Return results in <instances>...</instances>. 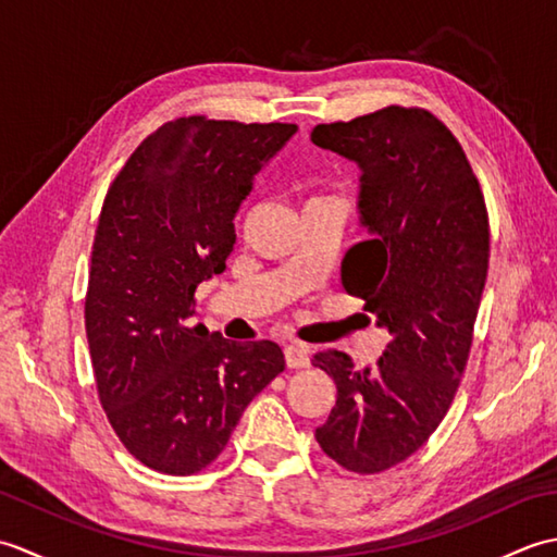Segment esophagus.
<instances>
[{
    "label": "esophagus",
    "instance_id": "34e87169",
    "mask_svg": "<svg viewBox=\"0 0 557 557\" xmlns=\"http://www.w3.org/2000/svg\"><path fill=\"white\" fill-rule=\"evenodd\" d=\"M285 361L289 369H309L311 366V357H309V349L304 345H287L285 347Z\"/></svg>",
    "mask_w": 557,
    "mask_h": 557
}]
</instances>
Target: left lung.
Masks as SVG:
<instances>
[{
  "label": "left lung",
  "mask_w": 557,
  "mask_h": 557,
  "mask_svg": "<svg viewBox=\"0 0 557 557\" xmlns=\"http://www.w3.org/2000/svg\"><path fill=\"white\" fill-rule=\"evenodd\" d=\"M311 140L361 168L371 239L342 260V287L389 333L369 369L315 354L337 385L315 441L347 471L377 474L417 453L453 405L486 287L488 210L459 140L429 110L389 104L318 124Z\"/></svg>",
  "instance_id": "8db88e82"
}]
</instances>
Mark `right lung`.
<instances>
[{"mask_svg":"<svg viewBox=\"0 0 557 557\" xmlns=\"http://www.w3.org/2000/svg\"><path fill=\"white\" fill-rule=\"evenodd\" d=\"M297 124L176 116L126 160L92 244L86 335L116 437L160 474H198L244 409L285 371L270 339L230 342L188 325L196 287L220 275L253 176Z\"/></svg>","mask_w":557,"mask_h":557,"instance_id":"add662e5","label":"right lung"}]
</instances>
